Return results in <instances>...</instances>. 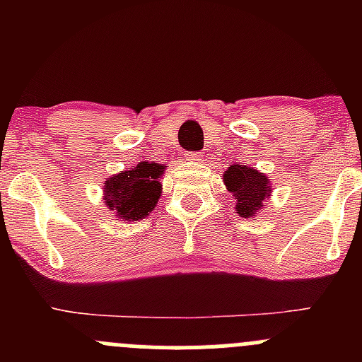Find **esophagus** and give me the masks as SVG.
<instances>
[{
	"label": "esophagus",
	"instance_id": "esophagus-1",
	"mask_svg": "<svg viewBox=\"0 0 362 362\" xmlns=\"http://www.w3.org/2000/svg\"><path fill=\"white\" fill-rule=\"evenodd\" d=\"M185 159H191V160H194V163H202L203 154H199V152H192V154H187V158Z\"/></svg>",
	"mask_w": 362,
	"mask_h": 362
}]
</instances>
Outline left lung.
Masks as SVG:
<instances>
[{
    "label": "left lung",
    "instance_id": "left-lung-1",
    "mask_svg": "<svg viewBox=\"0 0 362 362\" xmlns=\"http://www.w3.org/2000/svg\"><path fill=\"white\" fill-rule=\"evenodd\" d=\"M224 185L236 199L235 210L240 217L254 218L261 214L272 196V182L262 171L245 164H231L222 175Z\"/></svg>",
    "mask_w": 362,
    "mask_h": 362
}]
</instances>
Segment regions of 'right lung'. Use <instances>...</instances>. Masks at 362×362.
Wrapping results in <instances>:
<instances>
[{"mask_svg": "<svg viewBox=\"0 0 362 362\" xmlns=\"http://www.w3.org/2000/svg\"><path fill=\"white\" fill-rule=\"evenodd\" d=\"M164 170V164L141 160L134 168H127L107 178L103 199L117 221L134 222L148 217L163 192L159 180Z\"/></svg>", "mask_w": 362, "mask_h": 362, "instance_id": "1", "label": "right lung"}]
</instances>
